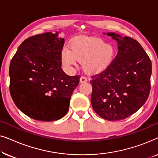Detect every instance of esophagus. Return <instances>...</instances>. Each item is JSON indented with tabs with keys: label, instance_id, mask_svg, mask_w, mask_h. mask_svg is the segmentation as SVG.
<instances>
[{
	"label": "esophagus",
	"instance_id": "obj_1",
	"mask_svg": "<svg viewBox=\"0 0 158 158\" xmlns=\"http://www.w3.org/2000/svg\"><path fill=\"white\" fill-rule=\"evenodd\" d=\"M80 81H81V83H85V82L88 81V79L85 76H81V78H80Z\"/></svg>",
	"mask_w": 158,
	"mask_h": 158
}]
</instances>
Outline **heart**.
Here are the masks:
<instances>
[{"label":"heart","instance_id":"b5f03b06","mask_svg":"<svg viewBox=\"0 0 158 158\" xmlns=\"http://www.w3.org/2000/svg\"><path fill=\"white\" fill-rule=\"evenodd\" d=\"M70 50L64 48L61 59L64 65L75 66L78 61H83V67L89 72L104 70L113 62L116 50L113 45L107 44L98 37H80L73 40Z\"/></svg>","mask_w":158,"mask_h":158}]
</instances>
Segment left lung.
<instances>
[{
  "label": "left lung",
  "mask_w": 158,
  "mask_h": 158,
  "mask_svg": "<svg viewBox=\"0 0 158 158\" xmlns=\"http://www.w3.org/2000/svg\"><path fill=\"white\" fill-rule=\"evenodd\" d=\"M118 53L102 72L91 76L93 109L109 121L124 119L137 112L150 91L152 62L137 40L115 33Z\"/></svg>",
  "instance_id": "left-lung-1"
}]
</instances>
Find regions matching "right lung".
Segmentation results:
<instances>
[{
    "label": "right lung",
    "instance_id": "obj_1",
    "mask_svg": "<svg viewBox=\"0 0 158 158\" xmlns=\"http://www.w3.org/2000/svg\"><path fill=\"white\" fill-rule=\"evenodd\" d=\"M64 43L58 32L31 36L21 43L10 61V96L18 109L30 118L52 122L68 113L81 75L70 76L62 70Z\"/></svg>",
    "mask_w": 158,
    "mask_h": 158
}]
</instances>
